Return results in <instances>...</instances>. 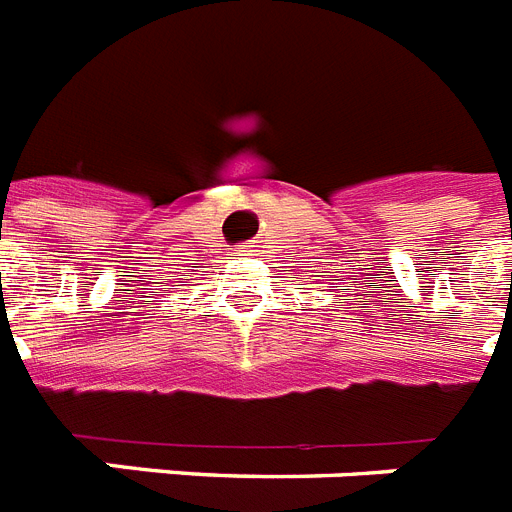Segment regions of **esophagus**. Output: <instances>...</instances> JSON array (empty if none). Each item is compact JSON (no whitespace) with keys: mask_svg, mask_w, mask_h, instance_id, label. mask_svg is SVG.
Wrapping results in <instances>:
<instances>
[{"mask_svg":"<svg viewBox=\"0 0 512 512\" xmlns=\"http://www.w3.org/2000/svg\"><path fill=\"white\" fill-rule=\"evenodd\" d=\"M243 256H253V253H251V248H245V253H243Z\"/></svg>","mask_w":512,"mask_h":512,"instance_id":"1","label":"esophagus"}]
</instances>
